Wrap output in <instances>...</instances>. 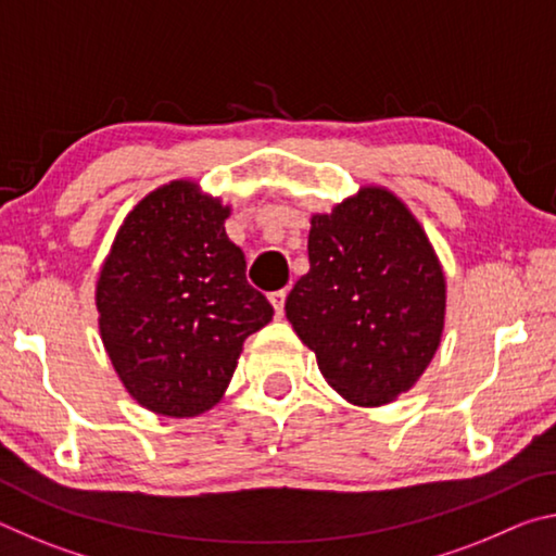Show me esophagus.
I'll list each match as a JSON object with an SVG mask.
<instances>
[{
  "instance_id": "34e87169",
  "label": "esophagus",
  "mask_w": 556,
  "mask_h": 556,
  "mask_svg": "<svg viewBox=\"0 0 556 556\" xmlns=\"http://www.w3.org/2000/svg\"><path fill=\"white\" fill-rule=\"evenodd\" d=\"M285 301H287V289H279L275 294H269V304L275 306L277 316H285Z\"/></svg>"
}]
</instances>
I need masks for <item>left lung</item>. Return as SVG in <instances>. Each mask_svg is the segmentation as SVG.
Instances as JSON below:
<instances>
[{"label": "left lung", "mask_w": 556, "mask_h": 556, "mask_svg": "<svg viewBox=\"0 0 556 556\" xmlns=\"http://www.w3.org/2000/svg\"><path fill=\"white\" fill-rule=\"evenodd\" d=\"M308 223V271L287 296V318L343 400L382 407L409 392L439 351L444 267L388 186L365 184Z\"/></svg>", "instance_id": "left-lung-1"}]
</instances>
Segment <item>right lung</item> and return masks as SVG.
Segmentation results:
<instances>
[{
  "label": "right lung",
  "instance_id": "1",
  "mask_svg": "<svg viewBox=\"0 0 556 556\" xmlns=\"http://www.w3.org/2000/svg\"><path fill=\"white\" fill-rule=\"evenodd\" d=\"M230 211L193 178H174L125 215L100 267L102 345L129 397L159 417L213 409L244 338L275 316L244 279L225 232Z\"/></svg>",
  "mask_w": 556,
  "mask_h": 556
}]
</instances>
